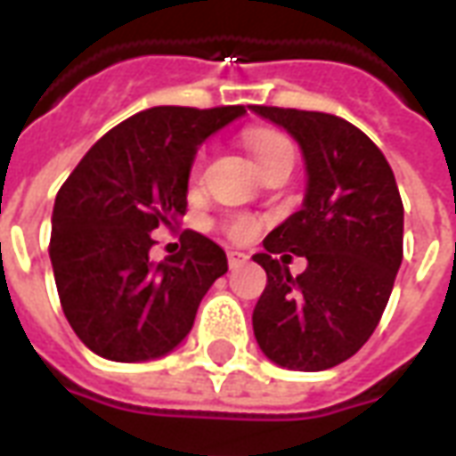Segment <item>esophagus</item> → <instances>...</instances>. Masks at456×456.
Returning <instances> with one entry per match:
<instances>
[{"label":"esophagus","mask_w":456,"mask_h":456,"mask_svg":"<svg viewBox=\"0 0 456 456\" xmlns=\"http://www.w3.org/2000/svg\"><path fill=\"white\" fill-rule=\"evenodd\" d=\"M227 261H229V268H239V266H244L248 261V256L244 254V251H227Z\"/></svg>","instance_id":"obj_1"}]
</instances>
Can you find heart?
Wrapping results in <instances>:
<instances>
[{
	"mask_svg": "<svg viewBox=\"0 0 456 456\" xmlns=\"http://www.w3.org/2000/svg\"><path fill=\"white\" fill-rule=\"evenodd\" d=\"M247 146L251 151V159L256 160L258 170H266L268 166H273L276 160L286 159V156H296L293 143L273 129H256L247 134ZM256 219L248 215H237L227 222V232L234 239H248L256 232Z\"/></svg>",
	"mask_w": 456,
	"mask_h": 456,
	"instance_id": "heart-1",
	"label": "heart"
}]
</instances>
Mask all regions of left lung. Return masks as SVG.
Listing matches in <instances>:
<instances>
[{
  "label": "left lung",
  "mask_w": 456,
  "mask_h": 456,
  "mask_svg": "<svg viewBox=\"0 0 456 456\" xmlns=\"http://www.w3.org/2000/svg\"><path fill=\"white\" fill-rule=\"evenodd\" d=\"M286 129L305 160L303 208L281 222L254 261L266 288L254 337L290 371H325L362 349L381 320L403 261V202L393 170L363 131L335 114L251 107ZM308 258L290 277L276 253Z\"/></svg>",
  "instance_id": "1"
}]
</instances>
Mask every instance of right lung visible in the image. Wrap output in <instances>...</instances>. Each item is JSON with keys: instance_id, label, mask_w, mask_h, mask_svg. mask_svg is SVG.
<instances>
[{"instance_id": "right-lung-1", "label": "right lung", "mask_w": 456, "mask_h": 456, "mask_svg": "<svg viewBox=\"0 0 456 456\" xmlns=\"http://www.w3.org/2000/svg\"><path fill=\"white\" fill-rule=\"evenodd\" d=\"M244 107H151L107 131L58 190L51 264L61 305L80 342L102 359H160L192 330L200 300L227 273V254L200 232L153 261L151 232L188 208L195 153Z\"/></svg>"}]
</instances>
